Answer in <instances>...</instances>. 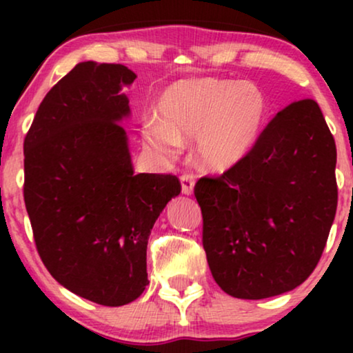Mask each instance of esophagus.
Masks as SVG:
<instances>
[{"label": "esophagus", "instance_id": "1", "mask_svg": "<svg viewBox=\"0 0 353 353\" xmlns=\"http://www.w3.org/2000/svg\"><path fill=\"white\" fill-rule=\"evenodd\" d=\"M181 181V191L183 194H192V188H194V176L190 175V173H185V175L180 176Z\"/></svg>", "mask_w": 353, "mask_h": 353}]
</instances>
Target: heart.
<instances>
[{
  "mask_svg": "<svg viewBox=\"0 0 353 353\" xmlns=\"http://www.w3.org/2000/svg\"><path fill=\"white\" fill-rule=\"evenodd\" d=\"M157 119L144 120V146L173 161L183 139L197 138V157L210 172H228L257 141L267 99L257 86L216 79L178 81L159 96Z\"/></svg>",
  "mask_w": 353,
  "mask_h": 353,
  "instance_id": "b5f03b06",
  "label": "heart"
}]
</instances>
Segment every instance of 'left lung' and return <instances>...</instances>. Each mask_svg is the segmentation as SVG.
<instances>
[{
    "label": "left lung",
    "mask_w": 353,
    "mask_h": 353,
    "mask_svg": "<svg viewBox=\"0 0 353 353\" xmlns=\"http://www.w3.org/2000/svg\"><path fill=\"white\" fill-rule=\"evenodd\" d=\"M215 283L238 299L292 291L320 262L337 209L336 143L316 101H294L234 168L196 183Z\"/></svg>",
    "instance_id": "left-lung-1"
}]
</instances>
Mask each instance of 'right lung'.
I'll return each mask as SVG.
<instances>
[{
    "label": "right lung",
    "mask_w": 353,
    "mask_h": 353,
    "mask_svg": "<svg viewBox=\"0 0 353 353\" xmlns=\"http://www.w3.org/2000/svg\"><path fill=\"white\" fill-rule=\"evenodd\" d=\"M122 64H77L48 91L23 139V201L41 262L77 296L120 307L146 289V249L175 175L133 173Z\"/></svg>",
    "instance_id": "right-lung-1"
}]
</instances>
